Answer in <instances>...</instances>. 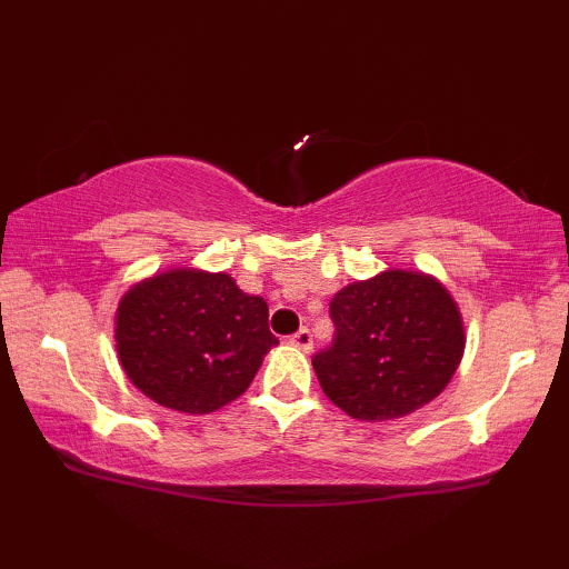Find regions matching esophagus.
<instances>
[{
	"mask_svg": "<svg viewBox=\"0 0 569 569\" xmlns=\"http://www.w3.org/2000/svg\"><path fill=\"white\" fill-rule=\"evenodd\" d=\"M291 343L296 346V349H301V351H311L313 349V336H311V331L308 329H301V331H296L293 336H291Z\"/></svg>",
	"mask_w": 569,
	"mask_h": 569,
	"instance_id": "1",
	"label": "esophagus"
}]
</instances>
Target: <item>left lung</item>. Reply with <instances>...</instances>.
<instances>
[{"label":"left lung","instance_id":"left-lung-1","mask_svg":"<svg viewBox=\"0 0 569 569\" xmlns=\"http://www.w3.org/2000/svg\"><path fill=\"white\" fill-rule=\"evenodd\" d=\"M336 339L313 356L326 397L353 419H399L437 399L465 356L459 306L435 276L389 268L331 301Z\"/></svg>","mask_w":569,"mask_h":569}]
</instances>
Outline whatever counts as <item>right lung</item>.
<instances>
[{
	"label": "right lung",
	"instance_id": "right-lung-1",
	"mask_svg": "<svg viewBox=\"0 0 569 569\" xmlns=\"http://www.w3.org/2000/svg\"><path fill=\"white\" fill-rule=\"evenodd\" d=\"M114 343L128 379L160 407L210 413L243 393L278 343L268 303L228 273L170 268L120 298Z\"/></svg>",
	"mask_w": 569,
	"mask_h": 569
}]
</instances>
